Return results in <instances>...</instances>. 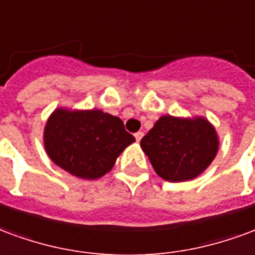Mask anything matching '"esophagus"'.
Segmentation results:
<instances>
[{"mask_svg": "<svg viewBox=\"0 0 255 255\" xmlns=\"http://www.w3.org/2000/svg\"><path fill=\"white\" fill-rule=\"evenodd\" d=\"M142 135H144V133H142V131H137V133H134L135 141H140L141 138H142Z\"/></svg>", "mask_w": 255, "mask_h": 255, "instance_id": "obj_1", "label": "esophagus"}]
</instances>
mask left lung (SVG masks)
Returning <instances> with one entry per match:
<instances>
[{"label":"left lung","mask_w":255,"mask_h":255,"mask_svg":"<svg viewBox=\"0 0 255 255\" xmlns=\"http://www.w3.org/2000/svg\"><path fill=\"white\" fill-rule=\"evenodd\" d=\"M156 174L170 182L200 175L215 159L219 146L215 128L204 118L160 117L140 142Z\"/></svg>","instance_id":"8db88e82"}]
</instances>
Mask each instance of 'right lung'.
I'll return each mask as SVG.
<instances>
[{
	"label": "right lung",
	"instance_id": "obj_1",
	"mask_svg": "<svg viewBox=\"0 0 255 255\" xmlns=\"http://www.w3.org/2000/svg\"><path fill=\"white\" fill-rule=\"evenodd\" d=\"M134 141L118 117L100 110L54 111L44 129L50 159L72 175L96 179L109 172L117 157Z\"/></svg>",
	"mask_w": 255,
	"mask_h": 255
}]
</instances>
